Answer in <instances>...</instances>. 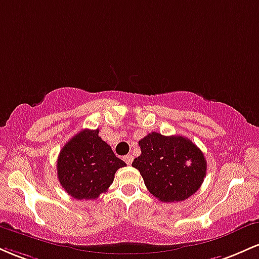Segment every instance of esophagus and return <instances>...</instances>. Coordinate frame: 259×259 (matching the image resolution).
Listing matches in <instances>:
<instances>
[{
  "mask_svg": "<svg viewBox=\"0 0 259 259\" xmlns=\"http://www.w3.org/2000/svg\"><path fill=\"white\" fill-rule=\"evenodd\" d=\"M124 162H125L126 163V164H132V163H133V156H132V154H126V156H124Z\"/></svg>",
  "mask_w": 259,
  "mask_h": 259,
  "instance_id": "obj_1",
  "label": "esophagus"
}]
</instances>
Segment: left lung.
I'll return each mask as SVG.
<instances>
[{"label": "left lung", "instance_id": "1", "mask_svg": "<svg viewBox=\"0 0 259 259\" xmlns=\"http://www.w3.org/2000/svg\"><path fill=\"white\" fill-rule=\"evenodd\" d=\"M141 154L133 167L144 178L148 191L162 202H179L194 195L206 177L202 151L184 136L151 133L139 141Z\"/></svg>", "mask_w": 259, "mask_h": 259}]
</instances>
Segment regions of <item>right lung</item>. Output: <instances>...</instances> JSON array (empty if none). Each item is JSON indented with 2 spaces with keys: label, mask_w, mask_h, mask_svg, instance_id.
<instances>
[{
  "label": "right lung",
  "mask_w": 259,
  "mask_h": 259,
  "mask_svg": "<svg viewBox=\"0 0 259 259\" xmlns=\"http://www.w3.org/2000/svg\"><path fill=\"white\" fill-rule=\"evenodd\" d=\"M125 162L99 136V129L81 130L61 150L57 160L59 183L76 200H95L106 192Z\"/></svg>",
  "instance_id": "obj_1"
}]
</instances>
